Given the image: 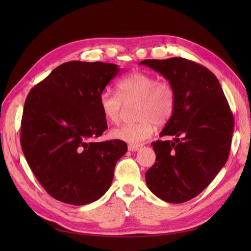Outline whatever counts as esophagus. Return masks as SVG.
Here are the masks:
<instances>
[{"instance_id":"1","label":"esophagus","mask_w":251,"mask_h":251,"mask_svg":"<svg viewBox=\"0 0 251 251\" xmlns=\"http://www.w3.org/2000/svg\"><path fill=\"white\" fill-rule=\"evenodd\" d=\"M141 148H142V146H140V144H139V146H138V144H128V146H127L128 151H137Z\"/></svg>"}]
</instances>
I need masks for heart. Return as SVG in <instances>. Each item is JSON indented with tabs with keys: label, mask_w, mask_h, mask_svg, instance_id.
<instances>
[{
	"label": "heart",
	"mask_w": 251,
	"mask_h": 251,
	"mask_svg": "<svg viewBox=\"0 0 251 251\" xmlns=\"http://www.w3.org/2000/svg\"><path fill=\"white\" fill-rule=\"evenodd\" d=\"M117 93L104 91L100 96V107L103 117L117 124L124 103L137 101L135 115L138 120L113 128V138L131 144H138L154 134L156 124L163 125L174 113L176 91L169 81H158L154 75L133 72L117 81Z\"/></svg>",
	"instance_id": "1"
}]
</instances>
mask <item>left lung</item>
<instances>
[{"label":"left lung","instance_id":"left-lung-1","mask_svg":"<svg viewBox=\"0 0 251 251\" xmlns=\"http://www.w3.org/2000/svg\"><path fill=\"white\" fill-rule=\"evenodd\" d=\"M139 65L163 75L176 91L174 113L160 133L176 138L151 143L156 161L146 173L147 185L165 202L183 203L203 192L225 165L233 115L218 78L204 66L182 57Z\"/></svg>","mask_w":251,"mask_h":251}]
</instances>
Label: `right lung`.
Listing matches in <instances>:
<instances>
[{
    "label": "right lung",
    "instance_id": "obj_1",
    "mask_svg": "<svg viewBox=\"0 0 251 251\" xmlns=\"http://www.w3.org/2000/svg\"><path fill=\"white\" fill-rule=\"evenodd\" d=\"M118 72L114 64L72 60L56 67L26 98L23 153L45 191L58 201L85 205L100 199L126 153L125 141H94L108 128L100 96Z\"/></svg>",
    "mask_w": 251,
    "mask_h": 251
}]
</instances>
